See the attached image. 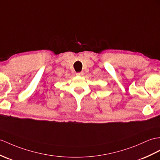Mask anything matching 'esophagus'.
<instances>
[{
	"label": "esophagus",
	"mask_w": 160,
	"mask_h": 160,
	"mask_svg": "<svg viewBox=\"0 0 160 160\" xmlns=\"http://www.w3.org/2000/svg\"><path fill=\"white\" fill-rule=\"evenodd\" d=\"M83 75H84L83 72H77L76 73V75H77V76H82Z\"/></svg>",
	"instance_id": "esophagus-1"
}]
</instances>
